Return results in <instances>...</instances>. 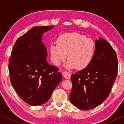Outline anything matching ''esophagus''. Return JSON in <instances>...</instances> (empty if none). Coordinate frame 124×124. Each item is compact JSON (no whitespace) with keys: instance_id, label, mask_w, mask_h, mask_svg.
<instances>
[{"instance_id":"34e87169","label":"esophagus","mask_w":124,"mask_h":124,"mask_svg":"<svg viewBox=\"0 0 124 124\" xmlns=\"http://www.w3.org/2000/svg\"><path fill=\"white\" fill-rule=\"evenodd\" d=\"M62 74H63L64 77L66 79H69L70 78V74L69 73V72H62Z\"/></svg>"}]
</instances>
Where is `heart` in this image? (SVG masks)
<instances>
[{
    "mask_svg": "<svg viewBox=\"0 0 124 124\" xmlns=\"http://www.w3.org/2000/svg\"><path fill=\"white\" fill-rule=\"evenodd\" d=\"M57 43L50 46L51 59L55 65L59 66L67 58V69L85 68L94 57L95 43L92 39L78 33H67L60 35Z\"/></svg>",
    "mask_w": 124,
    "mask_h": 124,
    "instance_id": "obj_1",
    "label": "heart"
}]
</instances>
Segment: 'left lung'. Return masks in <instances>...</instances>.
<instances>
[{"label":"left lung","mask_w":124,"mask_h":124,"mask_svg":"<svg viewBox=\"0 0 124 124\" xmlns=\"http://www.w3.org/2000/svg\"><path fill=\"white\" fill-rule=\"evenodd\" d=\"M94 57L87 67L71 76L72 90L69 99L79 109L90 110L106 101L118 70L116 54L104 39L95 40Z\"/></svg>","instance_id":"obj_1"}]
</instances>
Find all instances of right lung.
<instances>
[{"label": "right lung", "mask_w": 124, "mask_h": 124, "mask_svg": "<svg viewBox=\"0 0 124 124\" xmlns=\"http://www.w3.org/2000/svg\"><path fill=\"white\" fill-rule=\"evenodd\" d=\"M54 27L32 28L17 39L9 59L12 85L25 102L33 106L46 103L62 80L57 67L47 62L42 41L43 34Z\"/></svg>", "instance_id": "right-lung-1"}]
</instances>
